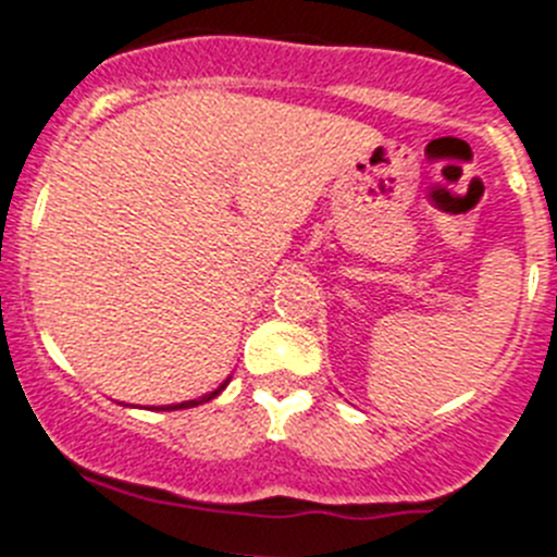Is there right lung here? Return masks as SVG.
Here are the masks:
<instances>
[{"instance_id":"1","label":"right lung","mask_w":557,"mask_h":557,"mask_svg":"<svg viewBox=\"0 0 557 557\" xmlns=\"http://www.w3.org/2000/svg\"><path fill=\"white\" fill-rule=\"evenodd\" d=\"M224 386H226V384H221L219 389H215V393H210V395H207V398H201V400H185V404H176V406H162V409H190V406H198V404H205V400H212V398H215V395H219L221 389H224Z\"/></svg>"}]
</instances>
